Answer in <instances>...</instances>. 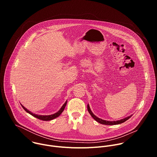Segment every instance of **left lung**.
<instances>
[{
  "label": "left lung",
  "instance_id": "obj_1",
  "mask_svg": "<svg viewBox=\"0 0 157 157\" xmlns=\"http://www.w3.org/2000/svg\"><path fill=\"white\" fill-rule=\"evenodd\" d=\"M87 110L89 112V113L90 114V115L93 117V118L96 121L98 122L101 124H104V125H117V124H122L124 122H125L126 121H127L128 119H130L132 115L130 116H128L124 119H121L119 121H105V120H102L99 117H98L97 116H96L93 113V112L91 111L90 107H89V104H87Z\"/></svg>",
  "mask_w": 157,
  "mask_h": 157
}]
</instances>
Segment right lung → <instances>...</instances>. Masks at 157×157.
Wrapping results in <instances>:
<instances>
[{
  "label": "right lung",
  "instance_id": "add662e5",
  "mask_svg": "<svg viewBox=\"0 0 157 157\" xmlns=\"http://www.w3.org/2000/svg\"><path fill=\"white\" fill-rule=\"evenodd\" d=\"M66 104H67V101L65 102V103L63 105V106L61 107V109L57 112V113L53 114H52V115H48V116H43V115H38V114H33L32 113V112H30V110H29L28 109H27L24 106L21 105V107H23V109L27 112V113H28L29 114H30V115H32V116L40 119V120H42V121H51V120H53L58 117H59L60 116V114L63 113V111L64 110L66 105Z\"/></svg>",
  "mask_w": 157,
  "mask_h": 157
}]
</instances>
